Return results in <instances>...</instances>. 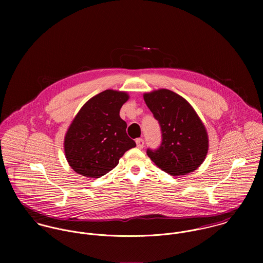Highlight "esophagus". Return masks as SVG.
<instances>
[{
	"mask_svg": "<svg viewBox=\"0 0 263 263\" xmlns=\"http://www.w3.org/2000/svg\"><path fill=\"white\" fill-rule=\"evenodd\" d=\"M136 143H137V147H138L139 149H143L144 146H145V142H144L143 139H137Z\"/></svg>",
	"mask_w": 263,
	"mask_h": 263,
	"instance_id": "1",
	"label": "esophagus"
}]
</instances>
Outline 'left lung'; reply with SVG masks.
I'll use <instances>...</instances> for the list:
<instances>
[{
  "instance_id": "8db88e82",
  "label": "left lung",
  "mask_w": 263,
  "mask_h": 263,
  "mask_svg": "<svg viewBox=\"0 0 263 263\" xmlns=\"http://www.w3.org/2000/svg\"><path fill=\"white\" fill-rule=\"evenodd\" d=\"M144 99L162 134L160 146L147 150L151 160L171 175L194 171L205 159L209 139L192 106L183 97L167 89L146 93Z\"/></svg>"
}]
</instances>
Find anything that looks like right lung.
Returning a JSON list of instances; mask_svg holds the SVG:
<instances>
[{
	"label": "right lung",
	"mask_w": 263,
	"mask_h": 263,
	"mask_svg": "<svg viewBox=\"0 0 263 263\" xmlns=\"http://www.w3.org/2000/svg\"><path fill=\"white\" fill-rule=\"evenodd\" d=\"M128 99L125 92L105 90L87 101L70 125L65 138L66 158L74 171L99 178L118 164L136 143L126 134L119 116Z\"/></svg>",
	"instance_id": "obj_1"
}]
</instances>
